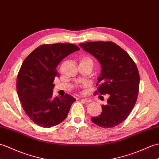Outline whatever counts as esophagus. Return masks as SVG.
Returning a JSON list of instances; mask_svg holds the SVG:
<instances>
[{
  "label": "esophagus",
  "mask_w": 159,
  "mask_h": 159,
  "mask_svg": "<svg viewBox=\"0 0 159 159\" xmlns=\"http://www.w3.org/2000/svg\"><path fill=\"white\" fill-rule=\"evenodd\" d=\"M83 100L84 102H85L86 103H89V102H91V99H89V98H84V99H83Z\"/></svg>",
  "instance_id": "obj_1"
}]
</instances>
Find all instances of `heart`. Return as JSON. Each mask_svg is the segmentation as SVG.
<instances>
[{"label":"heart","mask_w":159,"mask_h":159,"mask_svg":"<svg viewBox=\"0 0 159 159\" xmlns=\"http://www.w3.org/2000/svg\"><path fill=\"white\" fill-rule=\"evenodd\" d=\"M83 60H87V61H91V62L93 63V61H92V60H91V59H90V58H89V57H85V58L83 59Z\"/></svg>","instance_id":"1"}]
</instances>
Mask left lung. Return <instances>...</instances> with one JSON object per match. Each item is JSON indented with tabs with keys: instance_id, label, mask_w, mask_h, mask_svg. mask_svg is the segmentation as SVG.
I'll return each instance as SVG.
<instances>
[{
	"instance_id": "obj_1",
	"label": "left lung",
	"mask_w": 159,
	"mask_h": 159,
	"mask_svg": "<svg viewBox=\"0 0 159 159\" xmlns=\"http://www.w3.org/2000/svg\"><path fill=\"white\" fill-rule=\"evenodd\" d=\"M84 51L97 59L101 65L96 93L108 94L102 112L91 121L103 128L117 126L129 115L137 100L139 75L129 54L112 42H88L79 44Z\"/></svg>"
}]
</instances>
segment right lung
Wrapping results in <instances>:
<instances>
[{"label": "right lung", "mask_w": 159, "mask_h": 159, "mask_svg": "<svg viewBox=\"0 0 159 159\" xmlns=\"http://www.w3.org/2000/svg\"><path fill=\"white\" fill-rule=\"evenodd\" d=\"M79 50L69 43L43 45L22 63L17 79L18 97L27 115L39 126L49 128L61 123L76 100L67 93L54 97L53 83L60 62Z\"/></svg>", "instance_id": "obj_1"}]
</instances>
